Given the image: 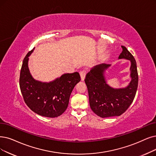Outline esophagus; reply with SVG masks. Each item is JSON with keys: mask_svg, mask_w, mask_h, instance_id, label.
Masks as SVG:
<instances>
[{"mask_svg": "<svg viewBox=\"0 0 156 156\" xmlns=\"http://www.w3.org/2000/svg\"><path fill=\"white\" fill-rule=\"evenodd\" d=\"M80 79H81L82 80H84V79H85V77H86V71L83 70L82 71L80 72Z\"/></svg>", "mask_w": 156, "mask_h": 156, "instance_id": "34e87169", "label": "esophagus"}]
</instances>
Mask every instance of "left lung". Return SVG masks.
<instances>
[{
    "mask_svg": "<svg viewBox=\"0 0 156 156\" xmlns=\"http://www.w3.org/2000/svg\"><path fill=\"white\" fill-rule=\"evenodd\" d=\"M122 52L118 59L130 62L129 84L121 88H114L106 81L105 71L111 66L105 63L91 68L84 79L88 91L90 105L91 110L98 116L108 118L120 116L133 102L138 88V75L136 62L126 47L122 46Z\"/></svg>",
    "mask_w": 156,
    "mask_h": 156,
    "instance_id": "obj_1",
    "label": "left lung"
}]
</instances>
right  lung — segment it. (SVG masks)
Here are the masks:
<instances>
[{"label":"right lung","mask_w":156,"mask_h":156,"mask_svg":"<svg viewBox=\"0 0 156 156\" xmlns=\"http://www.w3.org/2000/svg\"><path fill=\"white\" fill-rule=\"evenodd\" d=\"M34 48L23 61L20 75V88L25 102L35 113L55 118L63 114L69 103L73 89L80 80L78 72L64 73L49 83L34 79L30 73L29 57Z\"/></svg>","instance_id":"right-lung-1"}]
</instances>
